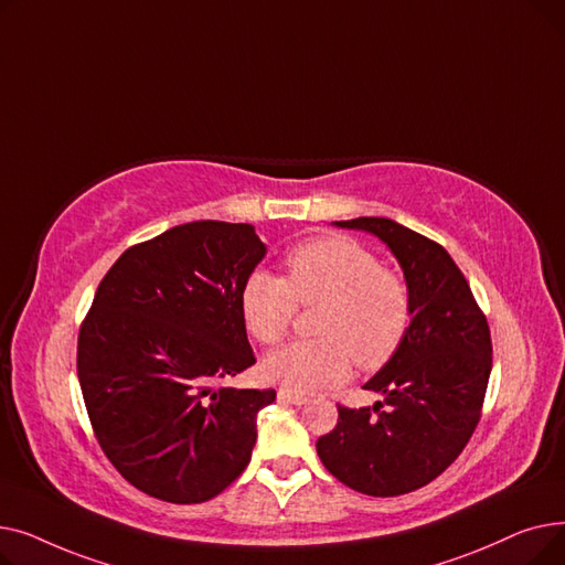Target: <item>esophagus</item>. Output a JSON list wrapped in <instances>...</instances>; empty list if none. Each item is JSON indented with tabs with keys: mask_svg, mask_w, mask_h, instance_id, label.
<instances>
[{
	"mask_svg": "<svg viewBox=\"0 0 565 565\" xmlns=\"http://www.w3.org/2000/svg\"><path fill=\"white\" fill-rule=\"evenodd\" d=\"M277 396H279V401L292 403V405H307V401H309L305 394H295V392H290V390H279Z\"/></svg>",
	"mask_w": 565,
	"mask_h": 565,
	"instance_id": "1",
	"label": "esophagus"
}]
</instances>
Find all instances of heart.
I'll list each match as a JSON object with an SVG mask.
<instances>
[{"label":"heart","instance_id":"heart-1","mask_svg":"<svg viewBox=\"0 0 565 565\" xmlns=\"http://www.w3.org/2000/svg\"><path fill=\"white\" fill-rule=\"evenodd\" d=\"M300 307H320L318 339L295 341L265 360L263 373L295 394L334 387L350 375L352 360L377 371L394 360L414 318L412 290L364 245L343 235L316 237L286 256V279L252 273L241 292L249 334L279 343Z\"/></svg>","mask_w":565,"mask_h":565}]
</instances>
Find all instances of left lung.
<instances>
[{
  "mask_svg": "<svg viewBox=\"0 0 565 565\" xmlns=\"http://www.w3.org/2000/svg\"><path fill=\"white\" fill-rule=\"evenodd\" d=\"M362 228L398 258L414 318L405 343L364 390L373 407L339 405L337 428L316 441L332 477L371 497H398L435 481L477 430L492 369L486 313L449 252L387 217L337 222Z\"/></svg>",
  "mask_w": 565,
  "mask_h": 565,
  "instance_id": "1",
  "label": "left lung"
}]
</instances>
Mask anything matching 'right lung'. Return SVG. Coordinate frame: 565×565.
I'll return each mask as SVG.
<instances>
[{
    "label": "right lung",
    "instance_id": "1",
    "mask_svg": "<svg viewBox=\"0 0 565 565\" xmlns=\"http://www.w3.org/2000/svg\"><path fill=\"white\" fill-rule=\"evenodd\" d=\"M265 245L252 224L190 222L132 245L77 337V377L103 454L137 490L201 503L252 460L275 390L222 382L256 358L241 292Z\"/></svg>",
    "mask_w": 565,
    "mask_h": 565
}]
</instances>
